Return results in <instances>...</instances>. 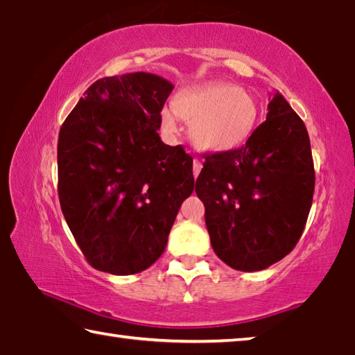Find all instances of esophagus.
Wrapping results in <instances>:
<instances>
[{
	"mask_svg": "<svg viewBox=\"0 0 355 355\" xmlns=\"http://www.w3.org/2000/svg\"><path fill=\"white\" fill-rule=\"evenodd\" d=\"M200 171H202V163H200V159L194 158V161H192V173H194V177H196V178L199 177Z\"/></svg>",
	"mask_w": 355,
	"mask_h": 355,
	"instance_id": "1",
	"label": "esophagus"
}]
</instances>
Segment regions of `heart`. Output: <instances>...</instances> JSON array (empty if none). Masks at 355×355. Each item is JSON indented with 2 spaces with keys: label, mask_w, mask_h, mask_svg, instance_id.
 Wrapping results in <instances>:
<instances>
[{
  "label": "heart",
  "mask_w": 355,
  "mask_h": 355,
  "mask_svg": "<svg viewBox=\"0 0 355 355\" xmlns=\"http://www.w3.org/2000/svg\"><path fill=\"white\" fill-rule=\"evenodd\" d=\"M173 111L191 123V139L205 152L235 150L249 139L260 107L254 95L233 83H213L196 91L177 95ZM161 122L169 133L177 131V119L169 110L161 112Z\"/></svg>",
  "instance_id": "obj_1"
}]
</instances>
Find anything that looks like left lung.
<instances>
[{
    "label": "left lung",
    "mask_w": 355,
    "mask_h": 355,
    "mask_svg": "<svg viewBox=\"0 0 355 355\" xmlns=\"http://www.w3.org/2000/svg\"><path fill=\"white\" fill-rule=\"evenodd\" d=\"M313 191L307 128L279 92L245 146L205 155L196 182L216 255L244 272L266 269L296 248Z\"/></svg>",
    "instance_id": "1"
}]
</instances>
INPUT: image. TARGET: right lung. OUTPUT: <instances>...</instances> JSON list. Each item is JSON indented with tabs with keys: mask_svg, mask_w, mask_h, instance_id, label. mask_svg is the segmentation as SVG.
I'll list each match as a JSON object with an SVG mask.
<instances>
[{
	"mask_svg": "<svg viewBox=\"0 0 355 355\" xmlns=\"http://www.w3.org/2000/svg\"><path fill=\"white\" fill-rule=\"evenodd\" d=\"M172 89L146 71L101 78L59 131L61 209L98 271L130 275L152 266L194 189L192 158L158 135Z\"/></svg>",
	"mask_w": 355,
	"mask_h": 355,
	"instance_id": "1",
	"label": "right lung"
}]
</instances>
